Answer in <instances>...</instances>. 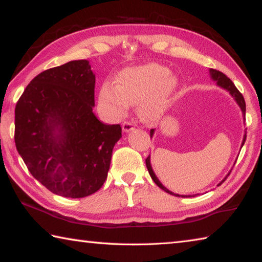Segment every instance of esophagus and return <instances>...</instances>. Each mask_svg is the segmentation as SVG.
<instances>
[{
	"mask_svg": "<svg viewBox=\"0 0 262 262\" xmlns=\"http://www.w3.org/2000/svg\"><path fill=\"white\" fill-rule=\"evenodd\" d=\"M134 129V123L130 122V121H125L122 123V130L125 133H128Z\"/></svg>",
	"mask_w": 262,
	"mask_h": 262,
	"instance_id": "esophagus-1",
	"label": "esophagus"
}]
</instances>
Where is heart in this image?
Listing matches in <instances>:
<instances>
[{
  "mask_svg": "<svg viewBox=\"0 0 262 262\" xmlns=\"http://www.w3.org/2000/svg\"><path fill=\"white\" fill-rule=\"evenodd\" d=\"M177 89L178 79L170 70L150 63L122 70L115 85L104 83L99 100L117 117L125 114L129 105H140L142 118L154 122L166 112Z\"/></svg>",
  "mask_w": 262,
  "mask_h": 262,
  "instance_id": "obj_1",
  "label": "heart"
}]
</instances>
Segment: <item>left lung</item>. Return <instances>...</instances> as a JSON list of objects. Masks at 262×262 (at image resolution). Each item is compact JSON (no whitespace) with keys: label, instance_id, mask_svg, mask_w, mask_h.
<instances>
[{"label":"left lung","instance_id":"1","mask_svg":"<svg viewBox=\"0 0 262 262\" xmlns=\"http://www.w3.org/2000/svg\"><path fill=\"white\" fill-rule=\"evenodd\" d=\"M209 73H210L211 78L214 79V81H216L217 85L221 86V88H223V89H225V90L230 92V95H231V96L233 97V98H234V100L237 101V104L239 105V107H241L242 112H243V114H244V117H245V111H246L245 100H244L243 95L241 94V92L238 91V89L236 88V85H234L231 79H230V78L227 76V75H224L223 73H221V72H219V70H216V69H210ZM154 132H155L154 129L150 130V136L154 135ZM245 140H246V134L244 135L242 147L244 145V143H245ZM145 164H147V167H148V171H149L150 177H151L152 180L155 181V184H156L159 188H162L163 190H165V192L168 193V194L176 195V196H181V198H188V196H190V195H179V194H174V193H172L171 190H168L166 187H164L161 181L158 180L156 174H155V172L152 171L151 164H150V156H148V158L145 159ZM228 176H229V174H228ZM228 176H227V177H228ZM227 177H225V179H227ZM225 179H224V180H225ZM224 180H222V183H223ZM222 183H220L219 186H220Z\"/></svg>","mask_w":262,"mask_h":262}]
</instances>
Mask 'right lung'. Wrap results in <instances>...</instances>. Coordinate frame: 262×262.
Masks as SVG:
<instances>
[{
  "instance_id": "right-lung-1",
  "label": "right lung",
  "mask_w": 262,
  "mask_h": 262,
  "mask_svg": "<svg viewBox=\"0 0 262 262\" xmlns=\"http://www.w3.org/2000/svg\"><path fill=\"white\" fill-rule=\"evenodd\" d=\"M96 77L88 60L37 75L15 108V143L30 173L52 193L84 198L107 178L120 125L94 113Z\"/></svg>"
}]
</instances>
